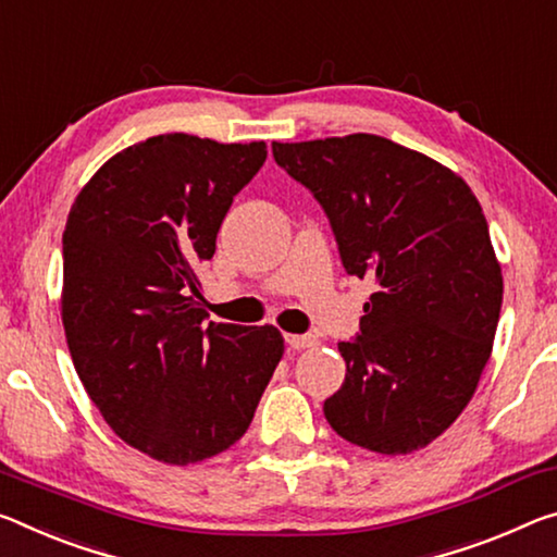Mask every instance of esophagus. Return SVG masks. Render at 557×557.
Listing matches in <instances>:
<instances>
[{"label":"esophagus","instance_id":"34e87169","mask_svg":"<svg viewBox=\"0 0 557 557\" xmlns=\"http://www.w3.org/2000/svg\"><path fill=\"white\" fill-rule=\"evenodd\" d=\"M285 342L293 349H307V347H314L317 337L314 334H285Z\"/></svg>","mask_w":557,"mask_h":557}]
</instances>
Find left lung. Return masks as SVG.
Listing matches in <instances>:
<instances>
[{
  "mask_svg": "<svg viewBox=\"0 0 557 557\" xmlns=\"http://www.w3.org/2000/svg\"><path fill=\"white\" fill-rule=\"evenodd\" d=\"M272 156L324 208L347 275L376 282L357 339L339 342L347 374L324 417L369 451H419L471 401L496 337L503 275L481 202L374 134L275 140Z\"/></svg>",
  "mask_w": 557,
  "mask_h": 557,
  "instance_id": "left-lung-1",
  "label": "left lung"
}]
</instances>
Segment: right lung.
<instances>
[{"label":"right lung","instance_id":"right-lung-1","mask_svg":"<svg viewBox=\"0 0 557 557\" xmlns=\"http://www.w3.org/2000/svg\"><path fill=\"white\" fill-rule=\"evenodd\" d=\"M264 158V140L153 136L109 158L69 213L61 322L76 374L113 434L156 461L231 448L285 351L272 324L206 322L198 302V268Z\"/></svg>","mask_w":557,"mask_h":557}]
</instances>
